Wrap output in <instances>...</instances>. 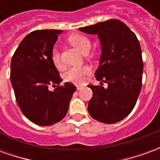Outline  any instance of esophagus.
Listing matches in <instances>:
<instances>
[{
  "label": "esophagus",
  "instance_id": "1",
  "mask_svg": "<svg viewBox=\"0 0 160 160\" xmlns=\"http://www.w3.org/2000/svg\"><path fill=\"white\" fill-rule=\"evenodd\" d=\"M82 86H76V88H77V90H80L81 88H82Z\"/></svg>",
  "mask_w": 160,
  "mask_h": 160
}]
</instances>
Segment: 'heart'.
Returning a JSON list of instances; mask_svg holds the SVG:
<instances>
[{"instance_id": "heart-1", "label": "heart", "mask_w": 160, "mask_h": 160, "mask_svg": "<svg viewBox=\"0 0 160 160\" xmlns=\"http://www.w3.org/2000/svg\"><path fill=\"white\" fill-rule=\"evenodd\" d=\"M69 42L75 48L80 50L83 54L89 51L91 47V42L87 37L82 35H72L69 37ZM51 60L54 64L58 69H62L63 62L61 57V53L57 48H54L51 51ZM92 73V68L89 66L82 67H73L70 68L64 74V80L68 82H72L74 84H83L87 80V77L90 75Z\"/></svg>"}]
</instances>
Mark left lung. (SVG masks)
I'll return each mask as SVG.
<instances>
[{"mask_svg":"<svg viewBox=\"0 0 160 160\" xmlns=\"http://www.w3.org/2000/svg\"><path fill=\"white\" fill-rule=\"evenodd\" d=\"M79 30L97 34L102 50L95 72L101 86H87L92 91L88 112L100 122H118L129 115L141 92L143 62L139 40L119 19H109ZM103 83L108 84L107 88L102 87Z\"/></svg>","mask_w":160,"mask_h":160,"instance_id":"left-lung-1","label":"left lung"}]
</instances>
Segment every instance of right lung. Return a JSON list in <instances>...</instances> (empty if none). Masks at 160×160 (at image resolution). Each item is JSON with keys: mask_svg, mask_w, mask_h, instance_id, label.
Here are the masks:
<instances>
[{"mask_svg": "<svg viewBox=\"0 0 160 160\" xmlns=\"http://www.w3.org/2000/svg\"><path fill=\"white\" fill-rule=\"evenodd\" d=\"M60 30H38L20 42L11 61L10 80L19 109L33 123L49 126L62 120L76 87L62 81L51 60ZM55 91L48 90L50 85Z\"/></svg>", "mask_w": 160, "mask_h": 160, "instance_id": "1", "label": "right lung"}]
</instances>
